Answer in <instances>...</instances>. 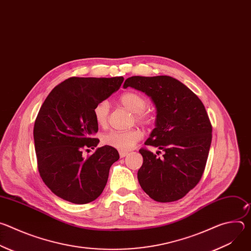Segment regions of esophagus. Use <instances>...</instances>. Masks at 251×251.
Wrapping results in <instances>:
<instances>
[{
	"instance_id": "34e87169",
	"label": "esophagus",
	"mask_w": 251,
	"mask_h": 251,
	"mask_svg": "<svg viewBox=\"0 0 251 251\" xmlns=\"http://www.w3.org/2000/svg\"><path fill=\"white\" fill-rule=\"evenodd\" d=\"M119 155H120V158H124V157H126L127 155H128V152H120L119 153Z\"/></svg>"
}]
</instances>
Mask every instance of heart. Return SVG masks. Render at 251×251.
I'll use <instances>...</instances> for the list:
<instances>
[{"mask_svg":"<svg viewBox=\"0 0 251 251\" xmlns=\"http://www.w3.org/2000/svg\"><path fill=\"white\" fill-rule=\"evenodd\" d=\"M119 102L129 111L135 114V119L138 123L148 126L152 123L151 116L144 110L148 101L142 94L135 91H128L119 97ZM94 118L99 126H105L109 116V104L106 101L96 104L93 110ZM143 137L141 130L134 128L127 131H111L103 136L102 141L105 145L125 152L132 149L136 143Z\"/></svg>","mask_w":251,"mask_h":251,"instance_id":"obj_1","label":"heart"}]
</instances>
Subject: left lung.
Here are the masks:
<instances>
[{
    "label": "left lung",
    "instance_id": "1",
    "mask_svg": "<svg viewBox=\"0 0 251 251\" xmlns=\"http://www.w3.org/2000/svg\"><path fill=\"white\" fill-rule=\"evenodd\" d=\"M149 95L157 108L156 128L145 142L164 152L139 150L143 165L138 181L151 199L160 202L184 198L201 181L211 143V124L201 99L171 76H132L123 87Z\"/></svg>",
    "mask_w": 251,
    "mask_h": 251
}]
</instances>
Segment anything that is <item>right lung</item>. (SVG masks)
I'll return each instance as SVG.
<instances>
[{
	"label": "right lung",
	"mask_w": 251,
	"mask_h": 251,
	"mask_svg": "<svg viewBox=\"0 0 251 251\" xmlns=\"http://www.w3.org/2000/svg\"><path fill=\"white\" fill-rule=\"evenodd\" d=\"M124 78L69 77L56 85L42 105L33 127L38 169L47 187L76 204L96 200L103 192L118 151L103 146L87 158L99 139L93 110L117 91Z\"/></svg>",
	"instance_id": "add662e5"
}]
</instances>
